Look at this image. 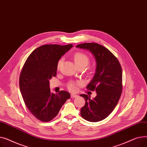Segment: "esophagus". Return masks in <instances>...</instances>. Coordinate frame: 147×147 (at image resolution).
I'll list each match as a JSON object with an SVG mask.
<instances>
[{"label": "esophagus", "mask_w": 147, "mask_h": 147, "mask_svg": "<svg viewBox=\"0 0 147 147\" xmlns=\"http://www.w3.org/2000/svg\"><path fill=\"white\" fill-rule=\"evenodd\" d=\"M78 97V95H76V94H71V98H77Z\"/></svg>", "instance_id": "esophagus-1"}]
</instances>
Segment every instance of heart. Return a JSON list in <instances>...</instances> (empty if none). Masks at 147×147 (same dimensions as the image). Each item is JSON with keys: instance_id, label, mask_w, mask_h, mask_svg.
Masks as SVG:
<instances>
[{"instance_id": "heart-1", "label": "heart", "mask_w": 147, "mask_h": 147, "mask_svg": "<svg viewBox=\"0 0 147 147\" xmlns=\"http://www.w3.org/2000/svg\"><path fill=\"white\" fill-rule=\"evenodd\" d=\"M73 59H74V63L79 68V67L84 68L89 64L90 62L89 57L86 55V53L81 52L76 53L74 55ZM63 58H61L60 59H59L57 65V68L58 69H60L62 64H63ZM80 82H79L70 81L68 83L67 87L69 90L74 92L76 90L77 87H78V86L80 85Z\"/></svg>"}]
</instances>
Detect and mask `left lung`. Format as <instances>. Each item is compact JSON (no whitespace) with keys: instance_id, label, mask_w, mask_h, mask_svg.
<instances>
[{"instance_id":"left-lung-1","label":"left lung","mask_w":147,"mask_h":147,"mask_svg":"<svg viewBox=\"0 0 147 147\" xmlns=\"http://www.w3.org/2000/svg\"><path fill=\"white\" fill-rule=\"evenodd\" d=\"M77 48L87 49L94 55L96 61V73L86 88L95 90L94 99L82 94L85 100L80 110L81 116L87 121H101L112 113L120 98L122 85V69L117 58L107 48L96 43H84Z\"/></svg>"}]
</instances>
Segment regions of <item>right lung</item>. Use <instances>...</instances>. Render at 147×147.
Instances as JSON below:
<instances>
[{"mask_svg":"<svg viewBox=\"0 0 147 147\" xmlns=\"http://www.w3.org/2000/svg\"><path fill=\"white\" fill-rule=\"evenodd\" d=\"M73 45H45L34 50L23 65L20 76V88L24 103L34 116L43 122L55 118L62 106L70 98L69 92L53 94L49 80L57 75V65Z\"/></svg>","mask_w":147,"mask_h":147,"instance_id":"obj_1","label":"right lung"}]
</instances>
